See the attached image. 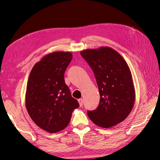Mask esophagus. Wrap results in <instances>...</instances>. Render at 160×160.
<instances>
[{"label":"esophagus","mask_w":160,"mask_h":160,"mask_svg":"<svg viewBox=\"0 0 160 160\" xmlns=\"http://www.w3.org/2000/svg\"><path fill=\"white\" fill-rule=\"evenodd\" d=\"M78 102H79L80 106H82V105H83V100L82 99V98H80V99H78Z\"/></svg>","instance_id":"esophagus-1"}]
</instances>
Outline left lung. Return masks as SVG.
I'll return each mask as SVG.
<instances>
[{"label":"left lung","instance_id":"left-lung-1","mask_svg":"<svg viewBox=\"0 0 160 160\" xmlns=\"http://www.w3.org/2000/svg\"><path fill=\"white\" fill-rule=\"evenodd\" d=\"M80 54L94 72L99 90L97 109L88 111L96 125L110 128L128 117L134 105L135 89L132 75L125 60L109 47L87 49Z\"/></svg>","mask_w":160,"mask_h":160}]
</instances>
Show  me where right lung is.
Listing matches in <instances>:
<instances>
[{"label":"right lung","instance_id":"right-lung-1","mask_svg":"<svg viewBox=\"0 0 160 160\" xmlns=\"http://www.w3.org/2000/svg\"><path fill=\"white\" fill-rule=\"evenodd\" d=\"M72 58L70 52L48 54L34 65L28 77L26 108L34 123L49 133L65 129L79 107L64 80Z\"/></svg>","mask_w":160,"mask_h":160}]
</instances>
